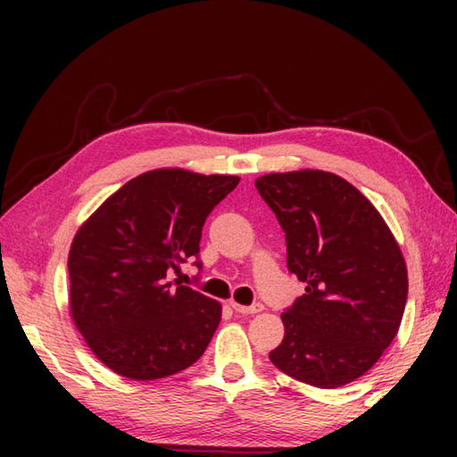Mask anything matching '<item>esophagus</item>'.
<instances>
[{"instance_id": "esophagus-1", "label": "esophagus", "mask_w": 457, "mask_h": 457, "mask_svg": "<svg viewBox=\"0 0 457 457\" xmlns=\"http://www.w3.org/2000/svg\"><path fill=\"white\" fill-rule=\"evenodd\" d=\"M229 306L236 310L237 314H257V312H261V310H263V304H251V306H244V304H237V303H229Z\"/></svg>"}]
</instances>
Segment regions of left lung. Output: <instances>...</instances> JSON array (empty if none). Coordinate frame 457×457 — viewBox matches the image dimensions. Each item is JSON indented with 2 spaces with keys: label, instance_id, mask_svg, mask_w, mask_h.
I'll use <instances>...</instances> for the list:
<instances>
[{
  "label": "left lung",
  "instance_id": "left-lung-1",
  "mask_svg": "<svg viewBox=\"0 0 457 457\" xmlns=\"http://www.w3.org/2000/svg\"><path fill=\"white\" fill-rule=\"evenodd\" d=\"M287 234V267L306 295L280 314V371L320 389L355 381L391 345L409 275L381 213L353 184L324 170L270 172L255 180Z\"/></svg>",
  "mask_w": 457,
  "mask_h": 457
}]
</instances>
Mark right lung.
<instances>
[{
    "label": "right lung",
    "instance_id": "right-lung-1",
    "mask_svg": "<svg viewBox=\"0 0 457 457\" xmlns=\"http://www.w3.org/2000/svg\"><path fill=\"white\" fill-rule=\"evenodd\" d=\"M237 182L184 169L143 172L76 231L68 253L71 316L113 373L154 381L206 352L221 304L190 287L174 288L167 270L200 253L204 221Z\"/></svg>",
    "mask_w": 457,
    "mask_h": 457
}]
</instances>
